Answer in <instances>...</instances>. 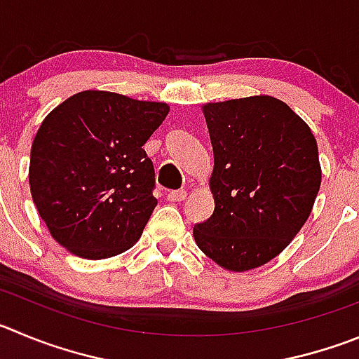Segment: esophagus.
<instances>
[{"instance_id":"34e87169","label":"esophagus","mask_w":359,"mask_h":359,"mask_svg":"<svg viewBox=\"0 0 359 359\" xmlns=\"http://www.w3.org/2000/svg\"><path fill=\"white\" fill-rule=\"evenodd\" d=\"M187 196L186 189H177V191H170L168 193V200L170 202H182L184 198Z\"/></svg>"}]
</instances>
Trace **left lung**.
Wrapping results in <instances>:
<instances>
[{"label":"left lung","instance_id":"1","mask_svg":"<svg viewBox=\"0 0 359 359\" xmlns=\"http://www.w3.org/2000/svg\"><path fill=\"white\" fill-rule=\"evenodd\" d=\"M214 152V212L196 244L229 271L280 255L311 212L320 187L317 142L280 99L244 97L203 106Z\"/></svg>","mask_w":359,"mask_h":359}]
</instances>
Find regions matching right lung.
<instances>
[{
  "instance_id": "obj_1",
  "label": "right lung",
  "mask_w": 359,
  "mask_h": 359,
  "mask_svg": "<svg viewBox=\"0 0 359 359\" xmlns=\"http://www.w3.org/2000/svg\"><path fill=\"white\" fill-rule=\"evenodd\" d=\"M168 111L164 102L86 90L46 116L32 145L29 187L51 236L70 253L108 259L142 237L157 205L143 145Z\"/></svg>"
}]
</instances>
